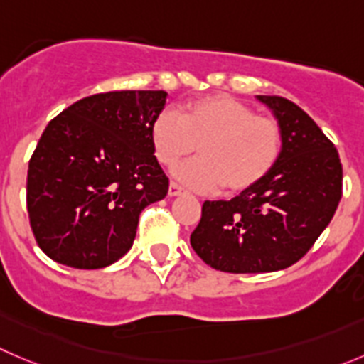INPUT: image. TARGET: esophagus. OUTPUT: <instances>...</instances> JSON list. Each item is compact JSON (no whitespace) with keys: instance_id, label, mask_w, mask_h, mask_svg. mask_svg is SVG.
I'll list each match as a JSON object with an SVG mask.
<instances>
[{"instance_id":"esophagus-1","label":"esophagus","mask_w":364,"mask_h":364,"mask_svg":"<svg viewBox=\"0 0 364 364\" xmlns=\"http://www.w3.org/2000/svg\"><path fill=\"white\" fill-rule=\"evenodd\" d=\"M184 193V189L180 188V186L176 184H169V189H168V196H178Z\"/></svg>"}]
</instances>
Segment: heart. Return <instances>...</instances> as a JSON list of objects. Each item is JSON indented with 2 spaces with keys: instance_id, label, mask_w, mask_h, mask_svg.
Instances as JSON below:
<instances>
[{
  "instance_id": "heart-1",
  "label": "heart",
  "mask_w": 364,
  "mask_h": 364,
  "mask_svg": "<svg viewBox=\"0 0 364 364\" xmlns=\"http://www.w3.org/2000/svg\"><path fill=\"white\" fill-rule=\"evenodd\" d=\"M150 143L166 168L198 148L200 159L180 166L175 178L196 191L223 188L225 195H240L273 171L282 155L284 132L275 117L218 92L188 102L180 117L161 110L151 119Z\"/></svg>"
}]
</instances>
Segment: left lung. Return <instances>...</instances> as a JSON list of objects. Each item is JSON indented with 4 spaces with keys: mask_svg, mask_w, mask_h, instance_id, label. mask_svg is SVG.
Masks as SVG:
<instances>
[{
    "mask_svg": "<svg viewBox=\"0 0 364 364\" xmlns=\"http://www.w3.org/2000/svg\"><path fill=\"white\" fill-rule=\"evenodd\" d=\"M282 127L273 171L232 200L203 202L191 247L228 273H266L295 264L313 247L341 200L340 155L316 123L282 96H257Z\"/></svg>",
    "mask_w": 364,
    "mask_h": 364,
    "instance_id": "left-lung-1",
    "label": "left lung"
}]
</instances>
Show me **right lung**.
<instances>
[{
	"instance_id": "obj_1",
	"label": "right lung",
	"mask_w": 364,
	"mask_h": 364,
	"mask_svg": "<svg viewBox=\"0 0 364 364\" xmlns=\"http://www.w3.org/2000/svg\"><path fill=\"white\" fill-rule=\"evenodd\" d=\"M164 91H110L78 100L48 123L28 164L26 207L41 250L78 269L123 257L144 207L169 180L150 143Z\"/></svg>"
}]
</instances>
